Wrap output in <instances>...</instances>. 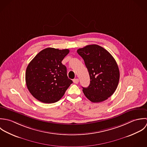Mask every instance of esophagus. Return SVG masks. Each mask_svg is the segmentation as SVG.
<instances>
[{
  "label": "esophagus",
  "instance_id": "obj_1",
  "mask_svg": "<svg viewBox=\"0 0 147 147\" xmlns=\"http://www.w3.org/2000/svg\"><path fill=\"white\" fill-rule=\"evenodd\" d=\"M73 82H74V84H77L79 82V80H78V78H76V79H74V80H73Z\"/></svg>",
  "mask_w": 147,
  "mask_h": 147
}]
</instances>
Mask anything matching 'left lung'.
Wrapping results in <instances>:
<instances>
[{
	"instance_id": "left-lung-1",
	"label": "left lung",
	"mask_w": 147,
	"mask_h": 147,
	"mask_svg": "<svg viewBox=\"0 0 147 147\" xmlns=\"http://www.w3.org/2000/svg\"><path fill=\"white\" fill-rule=\"evenodd\" d=\"M77 53L84 59L90 78L88 87L82 88L85 95L94 103L107 99L119 84L120 73L115 59L107 50L96 44L80 48Z\"/></svg>"
}]
</instances>
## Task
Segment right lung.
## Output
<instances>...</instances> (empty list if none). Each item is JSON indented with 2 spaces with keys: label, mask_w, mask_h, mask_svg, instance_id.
Returning a JSON list of instances; mask_svg holds the SVG:
<instances>
[{
  "label": "right lung",
  "mask_w": 147,
  "mask_h": 147,
  "mask_svg": "<svg viewBox=\"0 0 147 147\" xmlns=\"http://www.w3.org/2000/svg\"><path fill=\"white\" fill-rule=\"evenodd\" d=\"M69 53L67 49L48 48L30 62L26 73V85L38 100L45 103L59 101L73 83L67 77L66 66L61 62Z\"/></svg>",
  "instance_id": "obj_1"
}]
</instances>
